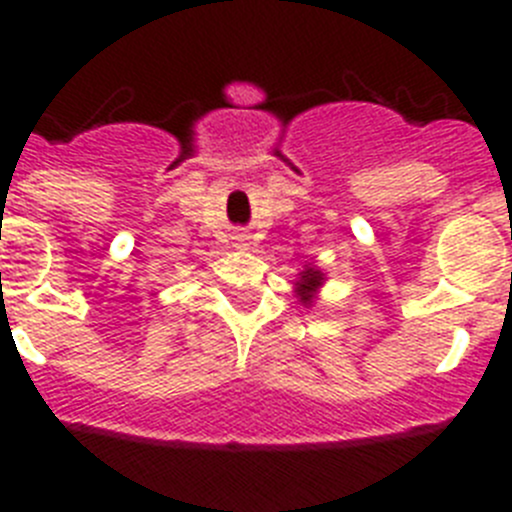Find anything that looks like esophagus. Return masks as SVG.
I'll use <instances>...</instances> for the list:
<instances>
[{"mask_svg": "<svg viewBox=\"0 0 512 512\" xmlns=\"http://www.w3.org/2000/svg\"><path fill=\"white\" fill-rule=\"evenodd\" d=\"M235 243H238V246H248V235H238V238H235Z\"/></svg>", "mask_w": 512, "mask_h": 512, "instance_id": "esophagus-1", "label": "esophagus"}]
</instances>
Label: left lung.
I'll return each instance as SVG.
<instances>
[{
  "instance_id": "obj_1",
  "label": "left lung",
  "mask_w": 512,
  "mask_h": 512,
  "mask_svg": "<svg viewBox=\"0 0 512 512\" xmlns=\"http://www.w3.org/2000/svg\"><path fill=\"white\" fill-rule=\"evenodd\" d=\"M323 282H325V274L318 269V266L307 264L305 269L300 271V279L295 282L297 284L295 292L297 297H300L302 305H312V300H315V295H318V289L323 287Z\"/></svg>"
}]
</instances>
